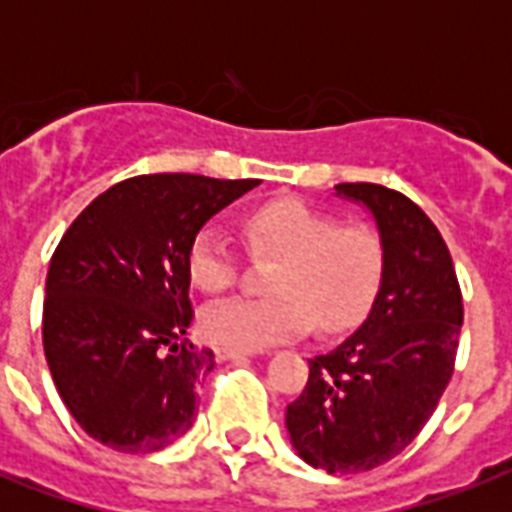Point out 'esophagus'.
Wrapping results in <instances>:
<instances>
[{
	"instance_id": "1",
	"label": "esophagus",
	"mask_w": 512,
	"mask_h": 512,
	"mask_svg": "<svg viewBox=\"0 0 512 512\" xmlns=\"http://www.w3.org/2000/svg\"><path fill=\"white\" fill-rule=\"evenodd\" d=\"M247 356H252V353H247V350L217 348V358H220V361H239V358H247Z\"/></svg>"
}]
</instances>
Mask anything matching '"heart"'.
Instances as JSON below:
<instances>
[{
  "label": "heart",
  "instance_id": "heart-1",
  "mask_svg": "<svg viewBox=\"0 0 512 512\" xmlns=\"http://www.w3.org/2000/svg\"><path fill=\"white\" fill-rule=\"evenodd\" d=\"M244 228L255 252L279 257L271 276L276 295L209 305L201 313L207 340L252 353L305 335L311 319L321 332H345L372 308L385 276V244L372 225L340 223L305 201L276 199L249 209ZM185 265L209 295L239 279V255L217 225L196 231Z\"/></svg>",
  "mask_w": 512,
  "mask_h": 512
}]
</instances>
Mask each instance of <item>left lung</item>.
<instances>
[{
  "mask_svg": "<svg viewBox=\"0 0 512 512\" xmlns=\"http://www.w3.org/2000/svg\"><path fill=\"white\" fill-rule=\"evenodd\" d=\"M335 191L372 212L385 276L364 324L308 361L287 430L313 468L364 473L404 452L436 412L460 345L462 292L441 233L412 199L377 183Z\"/></svg>",
  "mask_w": 512,
  "mask_h": 512,
  "instance_id": "obj_1",
  "label": "left lung"
}]
</instances>
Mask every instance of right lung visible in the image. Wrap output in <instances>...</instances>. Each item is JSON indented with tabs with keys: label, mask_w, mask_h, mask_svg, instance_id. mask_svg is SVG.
I'll use <instances>...</instances> for the list:
<instances>
[{
	"label": "right lung",
	"mask_w": 512,
	"mask_h": 512,
	"mask_svg": "<svg viewBox=\"0 0 512 512\" xmlns=\"http://www.w3.org/2000/svg\"><path fill=\"white\" fill-rule=\"evenodd\" d=\"M260 180L140 175L100 193L63 233L47 271L42 340L63 404L87 436L124 454L175 444L215 353L185 332L188 247Z\"/></svg>",
	"instance_id": "1"
}]
</instances>
